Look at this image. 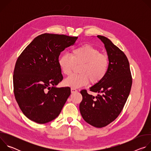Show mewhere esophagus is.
Listing matches in <instances>:
<instances>
[{"label": "esophagus", "instance_id": "34e87169", "mask_svg": "<svg viewBox=\"0 0 151 151\" xmlns=\"http://www.w3.org/2000/svg\"><path fill=\"white\" fill-rule=\"evenodd\" d=\"M78 91L76 88H71V93H76Z\"/></svg>", "mask_w": 151, "mask_h": 151}]
</instances>
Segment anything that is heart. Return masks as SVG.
Here are the masks:
<instances>
[{"instance_id": "obj_1", "label": "heart", "mask_w": 151, "mask_h": 151, "mask_svg": "<svg viewBox=\"0 0 151 151\" xmlns=\"http://www.w3.org/2000/svg\"><path fill=\"white\" fill-rule=\"evenodd\" d=\"M79 74L72 75L64 80V84L72 88L87 85L90 80L96 83L106 76L109 68V58L98 49L89 45L73 48L70 55L62 54L58 60V66L65 75L71 74L74 64H80Z\"/></svg>"}]
</instances>
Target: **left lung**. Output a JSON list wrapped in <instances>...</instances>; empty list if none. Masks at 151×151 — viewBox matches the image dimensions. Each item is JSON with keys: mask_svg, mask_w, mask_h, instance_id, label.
<instances>
[{"mask_svg": "<svg viewBox=\"0 0 151 151\" xmlns=\"http://www.w3.org/2000/svg\"><path fill=\"white\" fill-rule=\"evenodd\" d=\"M104 45L109 58V68L104 78L90 88L97 96L81 91L82 100L79 111L83 119L89 124L104 127L120 114L130 94L132 77L130 64L125 54L111 40L98 35Z\"/></svg>", "mask_w": 151, "mask_h": 151, "instance_id": "1", "label": "left lung"}]
</instances>
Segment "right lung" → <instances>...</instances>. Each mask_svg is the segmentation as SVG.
Here are the masks:
<instances>
[{"mask_svg":"<svg viewBox=\"0 0 151 151\" xmlns=\"http://www.w3.org/2000/svg\"><path fill=\"white\" fill-rule=\"evenodd\" d=\"M78 37L44 33L35 37L18 57L13 75L14 93L29 119L45 124L55 119L70 95V87L57 88L63 79L59 55Z\"/></svg>","mask_w":151,"mask_h":151,"instance_id":"add662e5","label":"right lung"}]
</instances>
